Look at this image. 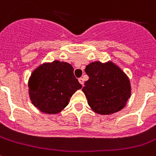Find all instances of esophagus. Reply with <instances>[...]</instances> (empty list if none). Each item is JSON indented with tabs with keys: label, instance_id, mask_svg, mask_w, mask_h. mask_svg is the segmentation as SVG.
Returning a JSON list of instances; mask_svg holds the SVG:
<instances>
[{
	"label": "esophagus",
	"instance_id": "34e87169",
	"mask_svg": "<svg viewBox=\"0 0 156 156\" xmlns=\"http://www.w3.org/2000/svg\"><path fill=\"white\" fill-rule=\"evenodd\" d=\"M78 82H80L81 84H82V86H83V84H84V79H83V78H78Z\"/></svg>",
	"mask_w": 156,
	"mask_h": 156
}]
</instances>
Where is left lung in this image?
Here are the masks:
<instances>
[{"label":"left lung","instance_id":"1","mask_svg":"<svg viewBox=\"0 0 156 156\" xmlns=\"http://www.w3.org/2000/svg\"><path fill=\"white\" fill-rule=\"evenodd\" d=\"M89 79L82 88L91 109L100 115H111L122 110L131 96L128 77L112 62H94L87 66Z\"/></svg>","mask_w":156,"mask_h":156}]
</instances>
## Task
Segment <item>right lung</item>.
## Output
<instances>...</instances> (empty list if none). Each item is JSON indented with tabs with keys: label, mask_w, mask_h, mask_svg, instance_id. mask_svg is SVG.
Wrapping results in <instances>:
<instances>
[{
	"label": "right lung",
	"mask_w": 156,
	"mask_h": 156,
	"mask_svg": "<svg viewBox=\"0 0 156 156\" xmlns=\"http://www.w3.org/2000/svg\"><path fill=\"white\" fill-rule=\"evenodd\" d=\"M82 88L74 75V68L64 62L54 61L38 66L29 80L32 103L41 112L58 114L66 107L73 94Z\"/></svg>",
	"instance_id": "obj_1"
}]
</instances>
